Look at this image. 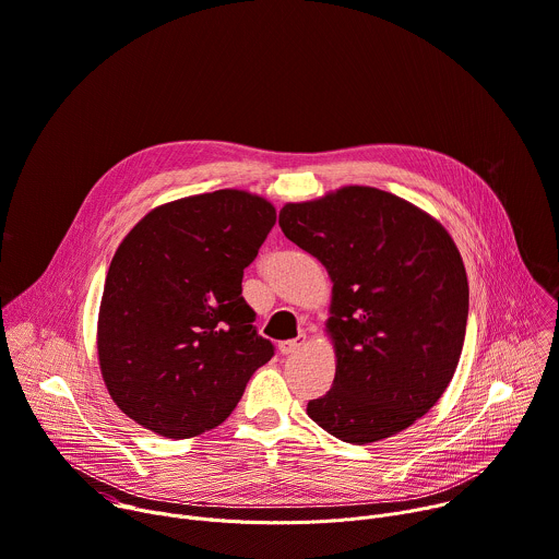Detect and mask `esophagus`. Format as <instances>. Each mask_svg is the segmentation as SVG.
Segmentation results:
<instances>
[{
	"mask_svg": "<svg viewBox=\"0 0 559 559\" xmlns=\"http://www.w3.org/2000/svg\"><path fill=\"white\" fill-rule=\"evenodd\" d=\"M305 342H307L305 335H298V337H294V340H283V342H278V350H281L283 355H292V353L300 350V348L305 346Z\"/></svg>",
	"mask_w": 559,
	"mask_h": 559,
	"instance_id": "esophagus-1",
	"label": "esophagus"
}]
</instances>
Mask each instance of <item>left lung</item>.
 Segmentation results:
<instances>
[{
    "label": "left lung",
    "mask_w": 559,
    "mask_h": 559,
    "mask_svg": "<svg viewBox=\"0 0 559 559\" xmlns=\"http://www.w3.org/2000/svg\"><path fill=\"white\" fill-rule=\"evenodd\" d=\"M278 226L333 281L335 378L307 415L357 445L406 430L439 402L463 350L469 287L452 237L370 186L285 204Z\"/></svg>",
    "instance_id": "obj_1"
}]
</instances>
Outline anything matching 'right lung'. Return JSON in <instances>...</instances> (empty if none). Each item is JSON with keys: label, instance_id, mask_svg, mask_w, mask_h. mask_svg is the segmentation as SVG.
<instances>
[{"label": "right lung", "instance_id": "right-lung-1", "mask_svg": "<svg viewBox=\"0 0 559 559\" xmlns=\"http://www.w3.org/2000/svg\"><path fill=\"white\" fill-rule=\"evenodd\" d=\"M274 224L267 200L224 189L157 206L122 239L98 311V361L135 424L198 437L230 417L272 359L241 281Z\"/></svg>", "mask_w": 559, "mask_h": 559}]
</instances>
